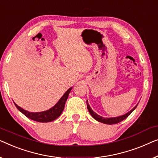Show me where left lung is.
<instances>
[{"label": "left lung", "instance_id": "1", "mask_svg": "<svg viewBox=\"0 0 158 158\" xmlns=\"http://www.w3.org/2000/svg\"><path fill=\"white\" fill-rule=\"evenodd\" d=\"M87 107H88V110L89 113H90V115H92V117L94 119H95L96 120H98V122L105 123V124L113 125V124H117V123H120V122H121V121H123V120H125V118H127L130 115V114H131L132 112L136 108L137 106L135 107L133 109H132L130 112H128L127 113L125 114V115H123L122 116H119V117H116V118H103V117H101V116L97 115V114H96L95 112H93V110L90 108V106H89V104L88 102V100H87Z\"/></svg>", "mask_w": 158, "mask_h": 158}]
</instances>
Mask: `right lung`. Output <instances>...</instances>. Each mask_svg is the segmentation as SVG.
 I'll return each mask as SVG.
<instances>
[{"label":"right lung","mask_w":158,"mask_h":158,"mask_svg":"<svg viewBox=\"0 0 158 158\" xmlns=\"http://www.w3.org/2000/svg\"><path fill=\"white\" fill-rule=\"evenodd\" d=\"M71 89L72 88L68 89V90L65 92V94L63 95V97L61 98L60 100L58 102V103H57L55 106L52 107V108L46 111L40 112V113H30V112L25 110L21 108L20 107L18 106L15 102L14 104L15 107H16L24 115H26L27 118L31 119V120L40 123L51 122V121L58 118L59 116L61 115V113H62V112L63 111L64 107H65V102L68 99V95H69V93L70 92V90H71Z\"/></svg>","instance_id":"1"}]
</instances>
